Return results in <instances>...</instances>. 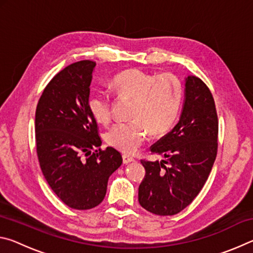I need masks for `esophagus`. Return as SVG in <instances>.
<instances>
[{
  "mask_svg": "<svg viewBox=\"0 0 253 253\" xmlns=\"http://www.w3.org/2000/svg\"><path fill=\"white\" fill-rule=\"evenodd\" d=\"M135 160L132 157H130V156H128V155H123V163L124 164H128V163H131V162H134Z\"/></svg>",
  "mask_w": 253,
  "mask_h": 253,
  "instance_id": "1",
  "label": "esophagus"
}]
</instances>
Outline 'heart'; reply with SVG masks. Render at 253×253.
<instances>
[{"label":"heart","instance_id":"1","mask_svg":"<svg viewBox=\"0 0 253 253\" xmlns=\"http://www.w3.org/2000/svg\"><path fill=\"white\" fill-rule=\"evenodd\" d=\"M111 87L119 96L134 99L129 123H119L107 132L109 146L125 154H134L149 132L162 136L176 122L183 99L182 84L169 72L156 75L139 69L123 71L114 77ZM89 110L97 123L111 121V99L104 91H93L88 100Z\"/></svg>","mask_w":253,"mask_h":253}]
</instances>
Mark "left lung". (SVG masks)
<instances>
[{"label": "left lung", "instance_id": "obj_1", "mask_svg": "<svg viewBox=\"0 0 253 253\" xmlns=\"http://www.w3.org/2000/svg\"><path fill=\"white\" fill-rule=\"evenodd\" d=\"M217 132L211 91L198 77L188 76L178 123L151 147L152 154L165 160L140 161L146 174L138 188L139 204L157 215H174L190 205L211 173Z\"/></svg>", "mask_w": 253, "mask_h": 253}]
</instances>
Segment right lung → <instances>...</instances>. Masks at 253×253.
Returning <instances> with one entry per match:
<instances>
[{
	"instance_id": "add662e5",
	"label": "right lung",
	"mask_w": 253,
	"mask_h": 253,
	"mask_svg": "<svg viewBox=\"0 0 253 253\" xmlns=\"http://www.w3.org/2000/svg\"><path fill=\"white\" fill-rule=\"evenodd\" d=\"M96 62L83 60L58 72L46 84L36 110L40 168L55 195L71 209L99 205L108 178L123 158L101 139L88 100Z\"/></svg>"
}]
</instances>
